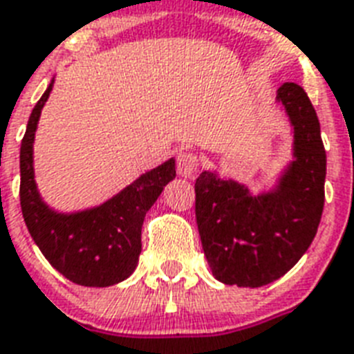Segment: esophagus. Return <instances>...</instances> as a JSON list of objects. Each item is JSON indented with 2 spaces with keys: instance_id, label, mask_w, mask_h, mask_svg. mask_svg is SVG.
I'll use <instances>...</instances> for the list:
<instances>
[{
  "instance_id": "esophagus-1",
  "label": "esophagus",
  "mask_w": 354,
  "mask_h": 354,
  "mask_svg": "<svg viewBox=\"0 0 354 354\" xmlns=\"http://www.w3.org/2000/svg\"><path fill=\"white\" fill-rule=\"evenodd\" d=\"M198 165H201V159L194 151H183L177 157V171L184 179H192L197 174Z\"/></svg>"
}]
</instances>
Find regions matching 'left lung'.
Returning <instances> with one entry per match:
<instances>
[{
	"label": "left lung",
	"instance_id": "1",
	"mask_svg": "<svg viewBox=\"0 0 354 354\" xmlns=\"http://www.w3.org/2000/svg\"><path fill=\"white\" fill-rule=\"evenodd\" d=\"M293 124L295 160L273 192L203 171L195 180V217L213 277L227 286L261 288L286 275L308 251L324 209L326 150L308 93L284 83L277 93Z\"/></svg>",
	"mask_w": 354,
	"mask_h": 354
}]
</instances>
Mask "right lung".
<instances>
[{
    "instance_id": "1",
    "label": "right lung",
    "mask_w": 354,
    "mask_h": 354,
    "mask_svg": "<svg viewBox=\"0 0 354 354\" xmlns=\"http://www.w3.org/2000/svg\"><path fill=\"white\" fill-rule=\"evenodd\" d=\"M52 83L30 113L19 151V201L25 224L45 259L70 282L106 288L133 273L141 255V230L146 212L166 184L175 179V159L166 160L97 208L55 213L41 201L34 180L32 142Z\"/></svg>"
}]
</instances>
